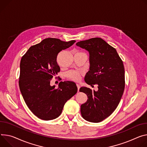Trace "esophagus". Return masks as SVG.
Masks as SVG:
<instances>
[{"label":"esophagus","instance_id":"1","mask_svg":"<svg viewBox=\"0 0 147 147\" xmlns=\"http://www.w3.org/2000/svg\"><path fill=\"white\" fill-rule=\"evenodd\" d=\"M77 89H78V91H79L80 88V86L79 84H77Z\"/></svg>","mask_w":147,"mask_h":147}]
</instances>
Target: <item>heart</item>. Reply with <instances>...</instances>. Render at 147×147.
Returning <instances> with one entry per match:
<instances>
[{
  "label": "heart",
  "instance_id": "obj_1",
  "mask_svg": "<svg viewBox=\"0 0 147 147\" xmlns=\"http://www.w3.org/2000/svg\"><path fill=\"white\" fill-rule=\"evenodd\" d=\"M82 74L77 71H70L67 73V77L74 82H78L81 78Z\"/></svg>",
  "mask_w": 147,
  "mask_h": 147
}]
</instances>
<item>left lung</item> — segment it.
<instances>
[{"label": "left lung", "mask_w": 147, "mask_h": 147, "mask_svg": "<svg viewBox=\"0 0 147 147\" xmlns=\"http://www.w3.org/2000/svg\"><path fill=\"white\" fill-rule=\"evenodd\" d=\"M76 45L90 54V70L84 80L92 86L98 85V91L83 87L80 91L87 94L88 100L81 105L84 119L99 123L109 117L116 109L125 88L123 62L115 48L99 37L78 42Z\"/></svg>", "instance_id": "1"}]
</instances>
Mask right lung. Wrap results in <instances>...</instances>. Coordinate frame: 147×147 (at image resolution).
I'll return each mask as SVG.
<instances>
[{
	"label": "right lung",
	"instance_id": "1",
	"mask_svg": "<svg viewBox=\"0 0 147 147\" xmlns=\"http://www.w3.org/2000/svg\"><path fill=\"white\" fill-rule=\"evenodd\" d=\"M75 42L47 38L31 46L21 59L20 90L28 108L40 119L48 121L57 118L65 103L77 92L72 82H61L58 88L50 84L60 70L57 63L59 53Z\"/></svg>",
	"mask_w": 147,
	"mask_h": 147
}]
</instances>
